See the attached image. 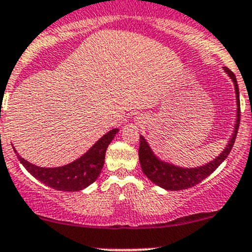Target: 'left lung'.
<instances>
[{
	"instance_id": "obj_1",
	"label": "left lung",
	"mask_w": 252,
	"mask_h": 252,
	"mask_svg": "<svg viewBox=\"0 0 252 252\" xmlns=\"http://www.w3.org/2000/svg\"><path fill=\"white\" fill-rule=\"evenodd\" d=\"M223 71L229 76L234 85V92H236V101H237V115H236V124L233 128V134L229 137L227 145L223 148V151L212 161L207 162L198 167H182L177 166L172 162L164 161L159 159L154 152L152 151L151 146L146 141L145 137L140 136V148H139V159L140 165L142 168V172L146 177L158 187L162 188L165 190H172V191H178V190L189 189V188L195 187L196 184L201 183L203 179H206L211 173L214 172L218 167L222 164L223 160L228 157L229 152L236 141L237 132L239 128L240 121V103H239V90L238 84H237L236 75L229 70L228 68L223 67Z\"/></svg>"
}]
</instances>
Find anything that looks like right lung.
<instances>
[{"instance_id": "add662e5", "label": "right lung", "mask_w": 252, "mask_h": 252, "mask_svg": "<svg viewBox=\"0 0 252 252\" xmlns=\"http://www.w3.org/2000/svg\"><path fill=\"white\" fill-rule=\"evenodd\" d=\"M120 129L115 128L101 136L87 152L70 164L60 167H40L19 156L16 157L31 175L52 189L60 191H80L94 183L104 166L105 153Z\"/></svg>"}]
</instances>
